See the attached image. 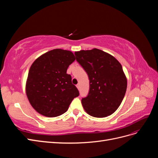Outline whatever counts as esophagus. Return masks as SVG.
<instances>
[{"label": "esophagus", "mask_w": 158, "mask_h": 158, "mask_svg": "<svg viewBox=\"0 0 158 158\" xmlns=\"http://www.w3.org/2000/svg\"><path fill=\"white\" fill-rule=\"evenodd\" d=\"M76 88H78V89H80V85H79V84H77V85H76Z\"/></svg>", "instance_id": "34e87169"}]
</instances>
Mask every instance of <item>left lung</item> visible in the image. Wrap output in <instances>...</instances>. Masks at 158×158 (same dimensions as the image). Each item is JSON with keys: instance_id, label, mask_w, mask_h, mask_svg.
<instances>
[{"instance_id": "1", "label": "left lung", "mask_w": 158, "mask_h": 158, "mask_svg": "<svg viewBox=\"0 0 158 158\" xmlns=\"http://www.w3.org/2000/svg\"><path fill=\"white\" fill-rule=\"evenodd\" d=\"M74 54L89 80L88 96L82 99L85 112L97 118L111 115L120 106L127 87L121 63L111 55L96 48Z\"/></svg>"}]
</instances>
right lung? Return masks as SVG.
Instances as JSON below:
<instances>
[{"label": "right lung", "mask_w": 158, "mask_h": 158, "mask_svg": "<svg viewBox=\"0 0 158 158\" xmlns=\"http://www.w3.org/2000/svg\"><path fill=\"white\" fill-rule=\"evenodd\" d=\"M76 58L70 51L55 49L33 62L28 73L26 92L32 107L42 115L55 117L67 111L79 95L66 70Z\"/></svg>", "instance_id": "right-lung-1"}]
</instances>
